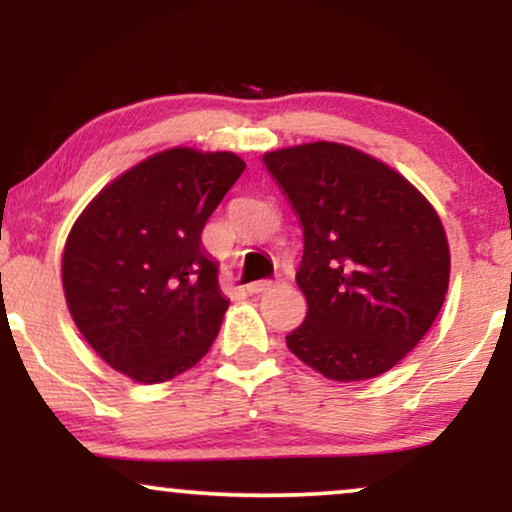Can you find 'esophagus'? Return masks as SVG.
<instances>
[{"label": "esophagus", "mask_w": 512, "mask_h": 512, "mask_svg": "<svg viewBox=\"0 0 512 512\" xmlns=\"http://www.w3.org/2000/svg\"><path fill=\"white\" fill-rule=\"evenodd\" d=\"M275 286H277V282H272V279H261V282L249 284L247 291H249V293H265V291L275 289Z\"/></svg>", "instance_id": "obj_1"}]
</instances>
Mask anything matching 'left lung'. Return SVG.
Wrapping results in <instances>:
<instances>
[{"label":"left lung","mask_w":512,"mask_h":512,"mask_svg":"<svg viewBox=\"0 0 512 512\" xmlns=\"http://www.w3.org/2000/svg\"><path fill=\"white\" fill-rule=\"evenodd\" d=\"M305 247L296 282L307 317L286 347L328 380L387 373L424 338L450 284V244L403 174L338 142L263 153Z\"/></svg>","instance_id":"1"}]
</instances>
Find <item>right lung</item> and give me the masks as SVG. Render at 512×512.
Returning a JSON list of instances; mask_svg holds the SVG:
<instances>
[{"instance_id": "1", "label": "right lung", "mask_w": 512, "mask_h": 512, "mask_svg": "<svg viewBox=\"0 0 512 512\" xmlns=\"http://www.w3.org/2000/svg\"><path fill=\"white\" fill-rule=\"evenodd\" d=\"M244 160L191 146L153 153L102 188L74 221L62 289L102 361L144 384L193 368L219 335L228 300L202 228Z\"/></svg>"}]
</instances>
